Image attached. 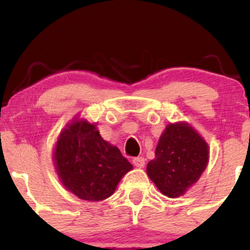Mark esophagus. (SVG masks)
<instances>
[{
  "label": "esophagus",
  "mask_w": 250,
  "mask_h": 250,
  "mask_svg": "<svg viewBox=\"0 0 250 250\" xmlns=\"http://www.w3.org/2000/svg\"><path fill=\"white\" fill-rule=\"evenodd\" d=\"M133 163H134L135 167L143 168L146 165V160L143 159V157H135V159L133 160Z\"/></svg>",
  "instance_id": "1"
}]
</instances>
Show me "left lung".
Segmentation results:
<instances>
[{"label":"left lung","mask_w":250,"mask_h":250,"mask_svg":"<svg viewBox=\"0 0 250 250\" xmlns=\"http://www.w3.org/2000/svg\"><path fill=\"white\" fill-rule=\"evenodd\" d=\"M209 161V147L187 122L169 123L160 136L147 175L166 196L180 197L199 181Z\"/></svg>","instance_id":"obj_1"}]
</instances>
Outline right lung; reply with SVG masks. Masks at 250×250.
Listing matches in <instances>:
<instances>
[{"label": "right lung", "mask_w": 250, "mask_h": 250, "mask_svg": "<svg viewBox=\"0 0 250 250\" xmlns=\"http://www.w3.org/2000/svg\"><path fill=\"white\" fill-rule=\"evenodd\" d=\"M53 160L64 188L91 202L111 196L122 177L133 169L119 148L102 139L96 123L77 116L60 133Z\"/></svg>", "instance_id": "obj_1"}]
</instances>
